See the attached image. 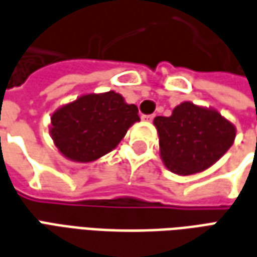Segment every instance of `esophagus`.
Returning a JSON list of instances; mask_svg holds the SVG:
<instances>
[{
	"instance_id": "1",
	"label": "esophagus",
	"mask_w": 257,
	"mask_h": 257,
	"mask_svg": "<svg viewBox=\"0 0 257 257\" xmlns=\"http://www.w3.org/2000/svg\"><path fill=\"white\" fill-rule=\"evenodd\" d=\"M154 117H156L154 114H149V115H145V114H143V115H142V119H143V121H153Z\"/></svg>"
}]
</instances>
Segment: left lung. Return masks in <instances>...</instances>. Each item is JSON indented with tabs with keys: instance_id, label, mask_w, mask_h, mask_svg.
I'll list each match as a JSON object with an SVG mask.
<instances>
[{
	"instance_id": "8db88e82",
	"label": "left lung",
	"mask_w": 257,
	"mask_h": 257,
	"mask_svg": "<svg viewBox=\"0 0 257 257\" xmlns=\"http://www.w3.org/2000/svg\"><path fill=\"white\" fill-rule=\"evenodd\" d=\"M165 167L182 176L202 172L224 156L235 139V126L213 108L183 101L171 117L154 118Z\"/></svg>"
}]
</instances>
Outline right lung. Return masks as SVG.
Instances as JSON below:
<instances>
[{
  "label": "right lung",
  "instance_id": "right-lung-1",
  "mask_svg": "<svg viewBox=\"0 0 257 257\" xmlns=\"http://www.w3.org/2000/svg\"><path fill=\"white\" fill-rule=\"evenodd\" d=\"M138 112V107L125 103L114 90L79 96L53 112L51 136L66 158L92 162L117 147L126 131L140 121Z\"/></svg>",
  "mask_w": 257,
  "mask_h": 257
}]
</instances>
